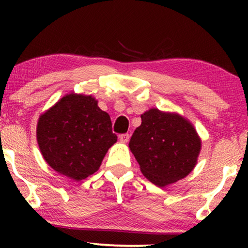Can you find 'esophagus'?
Masks as SVG:
<instances>
[{"label": "esophagus", "mask_w": 248, "mask_h": 248, "mask_svg": "<svg viewBox=\"0 0 248 248\" xmlns=\"http://www.w3.org/2000/svg\"><path fill=\"white\" fill-rule=\"evenodd\" d=\"M118 139H120V141L123 142V143H126V142H128V140H130V134L127 133L121 134L120 137H118Z\"/></svg>", "instance_id": "esophagus-1"}]
</instances>
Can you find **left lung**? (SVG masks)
I'll use <instances>...</instances> for the list:
<instances>
[{"label":"left lung","instance_id":"1","mask_svg":"<svg viewBox=\"0 0 248 248\" xmlns=\"http://www.w3.org/2000/svg\"><path fill=\"white\" fill-rule=\"evenodd\" d=\"M132 135L130 147L141 171L157 186L187 176L195 167L201 141L192 124L176 114L150 109Z\"/></svg>","mask_w":248,"mask_h":248}]
</instances>
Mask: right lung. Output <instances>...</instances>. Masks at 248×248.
I'll return each mask as SVG.
<instances>
[{
	"label": "right lung",
	"mask_w": 248,
	"mask_h": 248,
	"mask_svg": "<svg viewBox=\"0 0 248 248\" xmlns=\"http://www.w3.org/2000/svg\"><path fill=\"white\" fill-rule=\"evenodd\" d=\"M37 141L54 170L81 181L99 169L117 135L94 98L70 93L39 117Z\"/></svg>",
	"instance_id": "1"
}]
</instances>
